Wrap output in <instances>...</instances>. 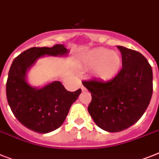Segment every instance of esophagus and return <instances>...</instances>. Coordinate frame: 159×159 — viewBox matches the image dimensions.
Instances as JSON below:
<instances>
[{"mask_svg":"<svg viewBox=\"0 0 159 159\" xmlns=\"http://www.w3.org/2000/svg\"><path fill=\"white\" fill-rule=\"evenodd\" d=\"M82 91H86V87H84L83 86H82Z\"/></svg>","mask_w":159,"mask_h":159,"instance_id":"obj_1","label":"esophagus"}]
</instances>
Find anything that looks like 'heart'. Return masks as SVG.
<instances>
[{"label":"heart","mask_w":159,"mask_h":159,"mask_svg":"<svg viewBox=\"0 0 159 159\" xmlns=\"http://www.w3.org/2000/svg\"><path fill=\"white\" fill-rule=\"evenodd\" d=\"M84 62L89 68H95L96 77L107 80L117 74L121 65V57L115 51L102 48L88 53L84 57Z\"/></svg>","instance_id":"obj_1"}]
</instances>
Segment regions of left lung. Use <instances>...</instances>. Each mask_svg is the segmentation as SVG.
<instances>
[{"mask_svg": "<svg viewBox=\"0 0 159 159\" xmlns=\"http://www.w3.org/2000/svg\"><path fill=\"white\" fill-rule=\"evenodd\" d=\"M117 48L122 55L120 73L107 82H82L91 93L90 116L97 126L110 133L123 131L139 120L153 93V72L145 57L137 51Z\"/></svg>", "mask_w": 159, "mask_h": 159, "instance_id": "1", "label": "left lung"}]
</instances>
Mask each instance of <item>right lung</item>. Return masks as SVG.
<instances>
[{
    "instance_id": "1",
    "label": "right lung",
    "mask_w": 159,
    "mask_h": 159,
    "mask_svg": "<svg viewBox=\"0 0 159 159\" xmlns=\"http://www.w3.org/2000/svg\"><path fill=\"white\" fill-rule=\"evenodd\" d=\"M69 52L64 44L34 47L21 53L12 63L6 82L8 102L18 120L32 131L48 133L61 127L82 90L68 91L59 81L35 87L27 82L28 71L41 57H67Z\"/></svg>"
}]
</instances>
